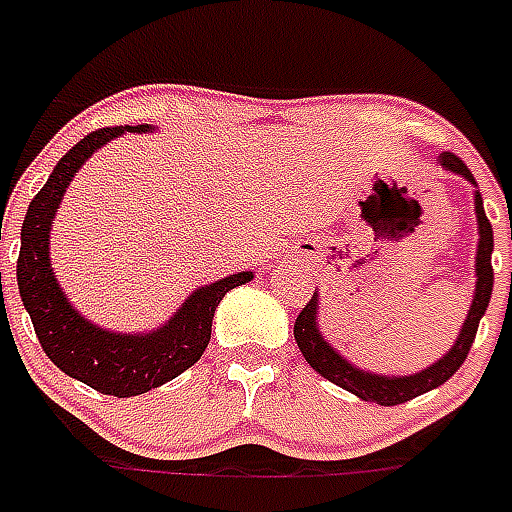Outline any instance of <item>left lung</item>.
Wrapping results in <instances>:
<instances>
[{"label": "left lung", "instance_id": "1", "mask_svg": "<svg viewBox=\"0 0 512 512\" xmlns=\"http://www.w3.org/2000/svg\"><path fill=\"white\" fill-rule=\"evenodd\" d=\"M439 163L447 171H455V174H463L470 185H476V179L470 174V169L465 166L455 153H439ZM476 216H478V251H476V296H473V304H470L468 320H465L463 330L457 335V343L449 349V354L436 362V365L425 367L423 372H415V375H399V378H386V375H375V372L357 370L354 365H349L346 359L338 354V351L330 349V343H325V338L320 335V327H317V296L309 298V304L298 312L296 322H293V335H296V343L304 359L314 370L320 372L322 378H327L335 386L346 388L349 394L365 399V402L383 404V407H394V404H404L415 399V396L431 391V388L447 383L465 359H468V351L476 341L478 322L484 317L486 306H489V298H492L494 288V269H492V248H494V235L492 224L484 214V200H481V192L476 190Z\"/></svg>", "mask_w": 512, "mask_h": 512}]
</instances>
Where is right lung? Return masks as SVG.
Returning a JSON list of instances; mask_svg holds the SVG:
<instances>
[{"instance_id":"add662e5","label":"right lung","mask_w":512,"mask_h":512,"mask_svg":"<svg viewBox=\"0 0 512 512\" xmlns=\"http://www.w3.org/2000/svg\"><path fill=\"white\" fill-rule=\"evenodd\" d=\"M124 132H150L147 124L105 126L89 132L57 161L47 185L36 192L20 230L18 288L31 314L36 338L44 354L65 375L87 383L108 396H137L169 383L203 357L211 341V322L219 301L232 288L251 282V272H237L206 288L195 290L182 309L161 330L142 335H121L102 330L81 317L49 267V230L65 187L89 155Z\"/></svg>"}]
</instances>
